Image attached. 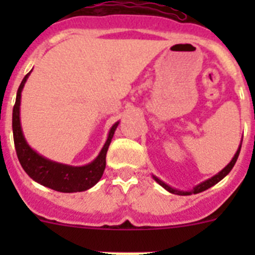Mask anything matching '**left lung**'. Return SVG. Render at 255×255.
<instances>
[{
    "mask_svg": "<svg viewBox=\"0 0 255 255\" xmlns=\"http://www.w3.org/2000/svg\"><path fill=\"white\" fill-rule=\"evenodd\" d=\"M240 149H242V143H240V145H239V149L236 150L235 155H234V158L231 159V162H230V163L227 164V166H226V167L224 168V170L220 171V172H218L217 175H215V176L211 177V179L206 180V181H203V182H200L199 185H197V186H195L194 189H193V190H190V191L177 190V189H173V188H171V186H168L167 184H164V182H163V181H161V180H159L158 177L153 176V179H154L155 181L158 182V184H159V185L162 186V188H164V189H166V190H167V191H170V193H172V194H177V195H190V194H198V193H202V191L207 190V189H209V188H211V186L216 185V184H217L218 181H221V180H222V179H224L225 176H226V175H227V173L230 172V171L233 170L234 164H235V163H236V161H238V157H239V153H240Z\"/></svg>",
    "mask_w": 255,
    "mask_h": 255,
    "instance_id": "left-lung-1",
    "label": "left lung"
}]
</instances>
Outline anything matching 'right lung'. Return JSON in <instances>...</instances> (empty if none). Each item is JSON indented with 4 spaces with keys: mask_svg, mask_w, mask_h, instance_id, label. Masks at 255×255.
<instances>
[{
    "mask_svg": "<svg viewBox=\"0 0 255 255\" xmlns=\"http://www.w3.org/2000/svg\"><path fill=\"white\" fill-rule=\"evenodd\" d=\"M30 74V73H29ZM29 74L22 79L21 84L16 93V102L12 110V132L13 143L16 149L17 158H19L21 167L34 181L39 182L40 185L47 186L61 193H76L84 191L94 186L100 181L106 168V154L108 147L114 138L115 130L119 123L115 124L108 132V138L103 145L100 154L91 163L75 167L69 164H62L53 162L51 159L44 158L43 155L38 154L35 150L29 147L24 135H22L21 124H20V100H21V91L25 84Z\"/></svg>",
    "mask_w": 255,
    "mask_h": 255,
    "instance_id": "1",
    "label": "right lung"
}]
</instances>
